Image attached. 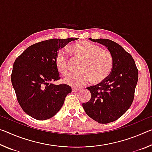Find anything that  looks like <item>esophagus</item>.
Here are the masks:
<instances>
[{"label":"esophagus","mask_w":152,"mask_h":152,"mask_svg":"<svg viewBox=\"0 0 152 152\" xmlns=\"http://www.w3.org/2000/svg\"><path fill=\"white\" fill-rule=\"evenodd\" d=\"M80 91V88H72V92H78Z\"/></svg>","instance_id":"1"}]
</instances>
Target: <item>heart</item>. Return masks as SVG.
Instances as JSON below:
<instances>
[{"instance_id": "obj_1", "label": "heart", "mask_w": 152, "mask_h": 152, "mask_svg": "<svg viewBox=\"0 0 152 152\" xmlns=\"http://www.w3.org/2000/svg\"><path fill=\"white\" fill-rule=\"evenodd\" d=\"M74 60L81 61L78 73H70L64 78V83L82 87L91 80L98 84L105 80L111 73L113 57L110 51L88 41H79L71 45ZM55 64L58 71L66 75L70 70V60L66 53L60 50L56 53Z\"/></svg>"}]
</instances>
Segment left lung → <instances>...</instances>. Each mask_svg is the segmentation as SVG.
I'll return each instance as SVG.
<instances>
[{
  "instance_id": "8db88e82",
  "label": "left lung",
  "mask_w": 152,
  "mask_h": 152,
  "mask_svg": "<svg viewBox=\"0 0 152 152\" xmlns=\"http://www.w3.org/2000/svg\"><path fill=\"white\" fill-rule=\"evenodd\" d=\"M112 53L113 66L108 78L95 86L86 88L91 99L82 107L88 116L98 123L115 121L129 109L134 99L138 80V70L130 53L119 44L108 39H94Z\"/></svg>"
}]
</instances>
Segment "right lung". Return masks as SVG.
<instances>
[{"label": "right lung", "instance_id": "right-lung-1", "mask_svg": "<svg viewBox=\"0 0 152 152\" xmlns=\"http://www.w3.org/2000/svg\"><path fill=\"white\" fill-rule=\"evenodd\" d=\"M77 38L51 39L27 48L13 64L11 82L22 109L37 120L50 119L62 107L72 92L65 84L51 83L60 79L55 64L59 49Z\"/></svg>", "mask_w": 152, "mask_h": 152}]
</instances>
